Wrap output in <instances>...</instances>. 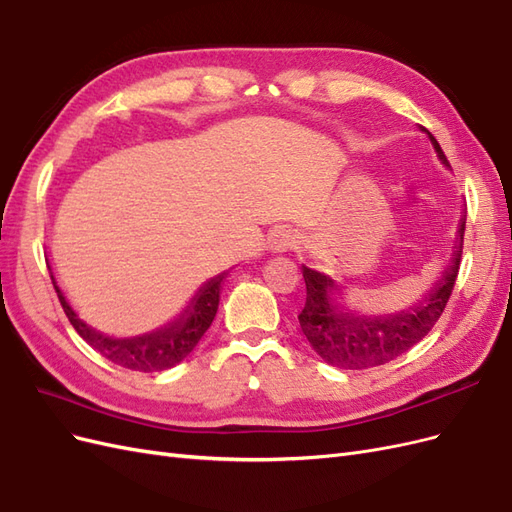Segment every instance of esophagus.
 <instances>
[{"label":"esophagus","mask_w":512,"mask_h":512,"mask_svg":"<svg viewBox=\"0 0 512 512\" xmlns=\"http://www.w3.org/2000/svg\"><path fill=\"white\" fill-rule=\"evenodd\" d=\"M286 245H290V241L288 239H280V245H277V247H286Z\"/></svg>","instance_id":"34e87169"}]
</instances>
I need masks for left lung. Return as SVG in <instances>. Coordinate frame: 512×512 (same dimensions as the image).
<instances>
[{
	"label": "left lung",
	"instance_id": "8db88e82",
	"mask_svg": "<svg viewBox=\"0 0 512 512\" xmlns=\"http://www.w3.org/2000/svg\"><path fill=\"white\" fill-rule=\"evenodd\" d=\"M425 132L429 134V130ZM429 138L433 149L438 151V158L448 166L440 143L431 134ZM463 232H466V220H461L459 224V245H455V258L444 271L440 284H436V288L427 294L425 303L414 305L412 312L382 318L342 312L331 303V294L337 288L331 277L303 267L307 294L299 314V324L307 342L312 344L324 361L339 369L378 367L408 352L433 329V324L438 322L448 299H451L461 265Z\"/></svg>",
	"mask_w": 512,
	"mask_h": 512
}]
</instances>
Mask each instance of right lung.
I'll use <instances>...</instances> for the list:
<instances>
[{
    "mask_svg": "<svg viewBox=\"0 0 512 512\" xmlns=\"http://www.w3.org/2000/svg\"><path fill=\"white\" fill-rule=\"evenodd\" d=\"M224 275L226 273L213 277L211 282H207L203 288H200L196 297L192 299V303L188 305V309H185L173 324H168V327H164L162 331L149 333L143 337H134V339H113L87 327V324L74 314V309L66 301L64 292L59 290L53 273H51V280L70 324L91 348L98 350L115 365H121L132 371H145V374H149V371H162L181 363L185 356L196 348L200 337H203L211 327L215 312H218Z\"/></svg>",
    "mask_w": 512,
    "mask_h": 512,
    "instance_id": "obj_1",
    "label": "right lung"
}]
</instances>
